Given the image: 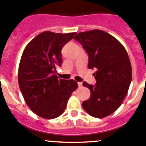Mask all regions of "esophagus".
I'll use <instances>...</instances> for the list:
<instances>
[{
	"instance_id": "34e87169",
	"label": "esophagus",
	"mask_w": 146,
	"mask_h": 146,
	"mask_svg": "<svg viewBox=\"0 0 146 146\" xmlns=\"http://www.w3.org/2000/svg\"><path fill=\"white\" fill-rule=\"evenodd\" d=\"M78 87H81V86H82V83L78 82Z\"/></svg>"
}]
</instances>
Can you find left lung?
Listing matches in <instances>:
<instances>
[{
  "label": "left lung",
  "mask_w": 146,
  "mask_h": 146,
  "mask_svg": "<svg viewBox=\"0 0 146 146\" xmlns=\"http://www.w3.org/2000/svg\"><path fill=\"white\" fill-rule=\"evenodd\" d=\"M88 56V68L96 69V85L86 81L90 98L82 103L91 116L103 118L116 111L126 96L132 80V67L126 50L114 36L94 29L78 33L74 37Z\"/></svg>",
  "instance_id": "obj_1"
}]
</instances>
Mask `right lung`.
<instances>
[{
    "label": "right lung",
    "instance_id": "obj_1",
    "mask_svg": "<svg viewBox=\"0 0 146 146\" xmlns=\"http://www.w3.org/2000/svg\"><path fill=\"white\" fill-rule=\"evenodd\" d=\"M76 32L39 34L26 46L20 60L18 81L28 107L36 115L54 119L62 114L78 84L58 78L56 66L62 65L61 50Z\"/></svg>",
    "mask_w": 146,
    "mask_h": 146
}]
</instances>
